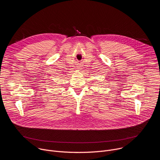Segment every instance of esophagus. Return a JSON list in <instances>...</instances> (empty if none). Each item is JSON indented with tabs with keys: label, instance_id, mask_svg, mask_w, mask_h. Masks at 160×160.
Here are the masks:
<instances>
[{
	"label": "esophagus",
	"instance_id": "1",
	"mask_svg": "<svg viewBox=\"0 0 160 160\" xmlns=\"http://www.w3.org/2000/svg\"><path fill=\"white\" fill-rule=\"evenodd\" d=\"M77 69H78V70H81V68H80V66H78V67H77Z\"/></svg>",
	"mask_w": 160,
	"mask_h": 160
}]
</instances>
